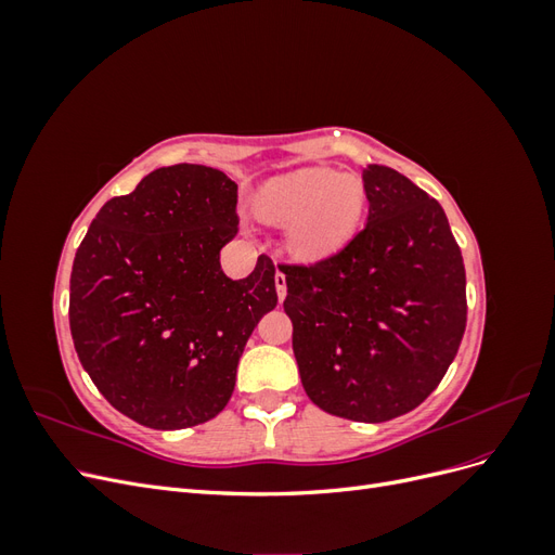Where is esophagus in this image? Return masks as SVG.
Listing matches in <instances>:
<instances>
[{
  "mask_svg": "<svg viewBox=\"0 0 555 555\" xmlns=\"http://www.w3.org/2000/svg\"><path fill=\"white\" fill-rule=\"evenodd\" d=\"M275 289H278V298L284 300V296H287V278H284L282 271L275 273Z\"/></svg>",
  "mask_w": 555,
  "mask_h": 555,
  "instance_id": "1",
  "label": "esophagus"
}]
</instances>
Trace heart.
<instances>
[{"mask_svg": "<svg viewBox=\"0 0 555 555\" xmlns=\"http://www.w3.org/2000/svg\"><path fill=\"white\" fill-rule=\"evenodd\" d=\"M365 190L354 176L331 169H300L275 178L259 194L266 220L289 224L298 257L322 259L345 247L363 220Z\"/></svg>", "mask_w": 555, "mask_h": 555, "instance_id": "heart-1", "label": "heart"}]
</instances>
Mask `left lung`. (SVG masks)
<instances>
[{"instance_id": "8db88e82", "label": "left lung", "mask_w": 555, "mask_h": 555, "mask_svg": "<svg viewBox=\"0 0 555 555\" xmlns=\"http://www.w3.org/2000/svg\"><path fill=\"white\" fill-rule=\"evenodd\" d=\"M367 224L314 263H278L308 398L349 422L382 424L438 389L461 347V247L442 206L389 166L363 169Z\"/></svg>"}]
</instances>
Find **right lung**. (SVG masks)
<instances>
[{
  "instance_id": "right-lung-1",
  "label": "right lung",
  "mask_w": 555,
  "mask_h": 555,
  "mask_svg": "<svg viewBox=\"0 0 555 555\" xmlns=\"http://www.w3.org/2000/svg\"><path fill=\"white\" fill-rule=\"evenodd\" d=\"M238 184L201 164L164 166L102 206L82 238L69 294L78 359L111 405L178 430L210 422L236 386L259 319L278 306L261 255L231 280L220 249L238 233Z\"/></svg>"
}]
</instances>
